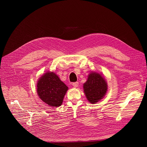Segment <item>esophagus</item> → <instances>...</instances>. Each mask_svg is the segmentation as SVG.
Returning a JSON list of instances; mask_svg holds the SVG:
<instances>
[{"label": "esophagus", "instance_id": "34e87169", "mask_svg": "<svg viewBox=\"0 0 147 147\" xmlns=\"http://www.w3.org/2000/svg\"><path fill=\"white\" fill-rule=\"evenodd\" d=\"M72 84L74 88H77L79 86V83L78 82H74V83H73Z\"/></svg>", "mask_w": 147, "mask_h": 147}]
</instances>
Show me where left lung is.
I'll use <instances>...</instances> for the list:
<instances>
[{
    "instance_id": "8db88e82",
    "label": "left lung",
    "mask_w": 147,
    "mask_h": 147,
    "mask_svg": "<svg viewBox=\"0 0 147 147\" xmlns=\"http://www.w3.org/2000/svg\"><path fill=\"white\" fill-rule=\"evenodd\" d=\"M107 83L101 74L91 72L87 81L83 84L84 93L91 104H96L102 99L107 91Z\"/></svg>"
}]
</instances>
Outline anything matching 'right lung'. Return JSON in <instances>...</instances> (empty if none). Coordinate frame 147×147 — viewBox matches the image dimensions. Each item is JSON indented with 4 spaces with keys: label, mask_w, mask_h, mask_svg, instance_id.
I'll return each mask as SVG.
<instances>
[{
    "label": "right lung",
    "mask_w": 147,
    "mask_h": 147,
    "mask_svg": "<svg viewBox=\"0 0 147 147\" xmlns=\"http://www.w3.org/2000/svg\"><path fill=\"white\" fill-rule=\"evenodd\" d=\"M68 88L53 72L48 71L37 83V92L41 100L50 107L62 105Z\"/></svg>",
    "instance_id": "1"
}]
</instances>
